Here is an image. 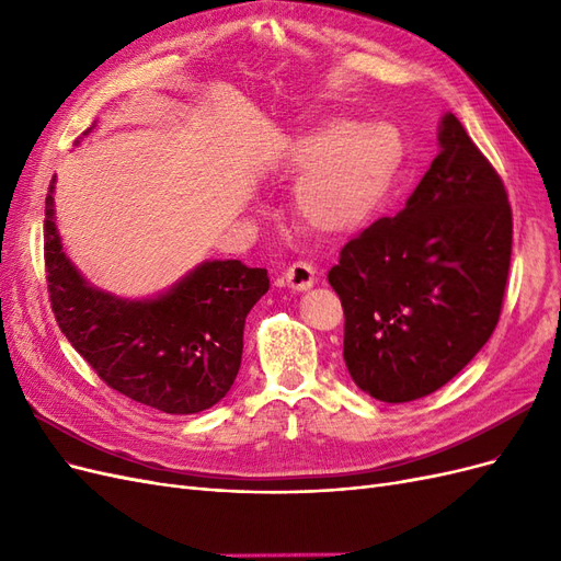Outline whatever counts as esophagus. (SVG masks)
Returning a JSON list of instances; mask_svg holds the SVG:
<instances>
[{"label":"esophagus","instance_id":"1","mask_svg":"<svg viewBox=\"0 0 561 561\" xmlns=\"http://www.w3.org/2000/svg\"><path fill=\"white\" fill-rule=\"evenodd\" d=\"M313 280H316V268H313V264L304 262V260L287 266V271L283 274V283L287 287H293V290H297V293L309 290Z\"/></svg>","mask_w":561,"mask_h":561}]
</instances>
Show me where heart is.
Listing matches in <instances>:
<instances>
[{"label": "heart", "instance_id": "1", "mask_svg": "<svg viewBox=\"0 0 561 561\" xmlns=\"http://www.w3.org/2000/svg\"><path fill=\"white\" fill-rule=\"evenodd\" d=\"M400 138L388 126L330 116L301 130L285 147V168L301 175L295 190L299 222L322 236L363 227L400 168Z\"/></svg>", "mask_w": 561, "mask_h": 561}]
</instances>
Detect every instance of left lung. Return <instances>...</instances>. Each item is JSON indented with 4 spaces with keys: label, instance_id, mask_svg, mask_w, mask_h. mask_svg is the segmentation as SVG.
<instances>
[{
    "label": "left lung",
    "instance_id": "obj_1",
    "mask_svg": "<svg viewBox=\"0 0 561 561\" xmlns=\"http://www.w3.org/2000/svg\"><path fill=\"white\" fill-rule=\"evenodd\" d=\"M437 140L404 208L351 239L328 271L348 375L381 402L443 388L489 342L503 307L513 252L503 180L454 114Z\"/></svg>",
    "mask_w": 561,
    "mask_h": 561
}]
</instances>
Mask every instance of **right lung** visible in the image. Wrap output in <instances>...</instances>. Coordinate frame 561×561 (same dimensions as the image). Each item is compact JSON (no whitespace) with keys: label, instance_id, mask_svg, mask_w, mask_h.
Here are the masks:
<instances>
[{"label":"right lung","instance_id":"1","mask_svg":"<svg viewBox=\"0 0 561 561\" xmlns=\"http://www.w3.org/2000/svg\"><path fill=\"white\" fill-rule=\"evenodd\" d=\"M54 190L50 180L44 262L50 309L67 342L110 388L159 412L196 414L222 400L241 367L245 318L268 290L266 268L203 262L154 299L114 297L65 257Z\"/></svg>","mask_w":561,"mask_h":561}]
</instances>
